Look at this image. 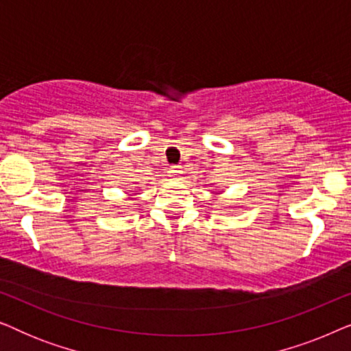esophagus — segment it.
I'll return each instance as SVG.
<instances>
[{
    "label": "esophagus",
    "mask_w": 351,
    "mask_h": 351,
    "mask_svg": "<svg viewBox=\"0 0 351 351\" xmlns=\"http://www.w3.org/2000/svg\"><path fill=\"white\" fill-rule=\"evenodd\" d=\"M167 174H169V177H177L182 174V166H171L169 171H167Z\"/></svg>",
    "instance_id": "obj_1"
}]
</instances>
